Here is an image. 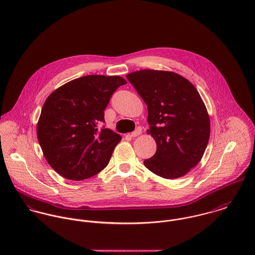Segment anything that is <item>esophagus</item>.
<instances>
[{
  "label": "esophagus",
  "instance_id": "esophagus-1",
  "mask_svg": "<svg viewBox=\"0 0 255 255\" xmlns=\"http://www.w3.org/2000/svg\"><path fill=\"white\" fill-rule=\"evenodd\" d=\"M140 134H141V128H138L136 130H134L133 132H131V133L129 134V136H130V137H136V136H138V135H140Z\"/></svg>",
  "mask_w": 255,
  "mask_h": 255
}]
</instances>
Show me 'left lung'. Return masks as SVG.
I'll return each mask as SVG.
<instances>
[{"label":"left lung","instance_id":"left-lung-1","mask_svg":"<svg viewBox=\"0 0 255 255\" xmlns=\"http://www.w3.org/2000/svg\"><path fill=\"white\" fill-rule=\"evenodd\" d=\"M127 78L147 105V133L157 145L144 166L164 179L183 177L199 163L210 136L209 115L198 91L173 72L141 70Z\"/></svg>","mask_w":255,"mask_h":255}]
</instances>
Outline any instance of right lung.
<instances>
[{
    "mask_svg": "<svg viewBox=\"0 0 255 255\" xmlns=\"http://www.w3.org/2000/svg\"><path fill=\"white\" fill-rule=\"evenodd\" d=\"M127 81L118 75H86L62 85L46 99L37 138L49 165L62 177L82 181L101 172L122 136L98 128L113 93Z\"/></svg>",
    "mask_w": 255,
    "mask_h": 255,
    "instance_id": "1",
    "label": "right lung"
}]
</instances>
